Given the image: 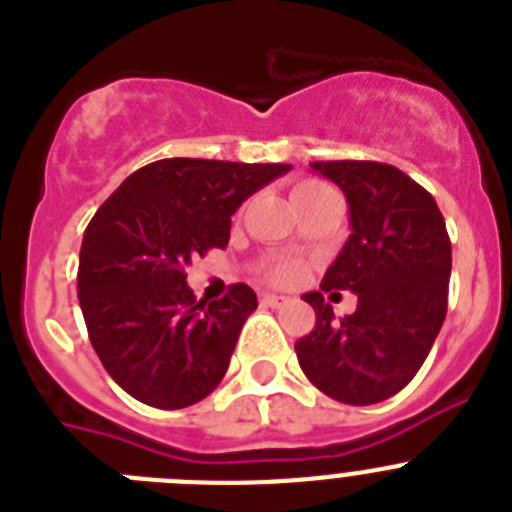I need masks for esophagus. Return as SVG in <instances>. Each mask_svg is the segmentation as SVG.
Masks as SVG:
<instances>
[{
    "instance_id": "esophagus-1",
    "label": "esophagus",
    "mask_w": 512,
    "mask_h": 512,
    "mask_svg": "<svg viewBox=\"0 0 512 512\" xmlns=\"http://www.w3.org/2000/svg\"><path fill=\"white\" fill-rule=\"evenodd\" d=\"M261 305H266V307H284V305H289V297L269 295V292H266V295H261Z\"/></svg>"
}]
</instances>
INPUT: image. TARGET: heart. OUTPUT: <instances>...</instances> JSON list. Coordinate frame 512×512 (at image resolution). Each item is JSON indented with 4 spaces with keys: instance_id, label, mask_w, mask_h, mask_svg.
<instances>
[{
    "instance_id": "heart-1",
    "label": "heart",
    "mask_w": 512,
    "mask_h": 512,
    "mask_svg": "<svg viewBox=\"0 0 512 512\" xmlns=\"http://www.w3.org/2000/svg\"><path fill=\"white\" fill-rule=\"evenodd\" d=\"M325 184L318 182H300L292 189V197H300V194L315 192V189H323ZM302 274V266L297 261H277V264L266 266V279H271L274 284H292L297 282Z\"/></svg>"
}]
</instances>
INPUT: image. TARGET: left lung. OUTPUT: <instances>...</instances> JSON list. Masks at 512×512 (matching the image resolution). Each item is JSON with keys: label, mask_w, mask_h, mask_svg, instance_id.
<instances>
[{"label": "left lung", "mask_w": 512, "mask_h": 512, "mask_svg": "<svg viewBox=\"0 0 512 512\" xmlns=\"http://www.w3.org/2000/svg\"><path fill=\"white\" fill-rule=\"evenodd\" d=\"M348 202L351 235L320 289L360 297L354 316L336 321L322 292L302 300L315 328L295 343L302 372L346 405H374L418 374L446 318L451 241L436 200L408 174L377 161H315Z\"/></svg>", "instance_id": "obj_1"}]
</instances>
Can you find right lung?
<instances>
[{"label": "right lung", "instance_id": "obj_1", "mask_svg": "<svg viewBox=\"0 0 512 512\" xmlns=\"http://www.w3.org/2000/svg\"><path fill=\"white\" fill-rule=\"evenodd\" d=\"M289 169L164 158L94 212L79 253V305L99 361L130 397L189 408L225 377L256 292L233 284L223 300H197L184 269L228 246L230 215Z\"/></svg>", "mask_w": 512, "mask_h": 512}]
</instances>
